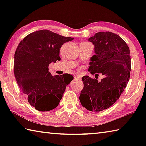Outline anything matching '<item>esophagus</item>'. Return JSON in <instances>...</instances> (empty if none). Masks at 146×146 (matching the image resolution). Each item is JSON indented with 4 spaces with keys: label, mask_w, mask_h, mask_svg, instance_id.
I'll return each mask as SVG.
<instances>
[{
    "label": "esophagus",
    "mask_w": 146,
    "mask_h": 146,
    "mask_svg": "<svg viewBox=\"0 0 146 146\" xmlns=\"http://www.w3.org/2000/svg\"><path fill=\"white\" fill-rule=\"evenodd\" d=\"M74 78H75V79H80V77L78 75H75L74 76Z\"/></svg>",
    "instance_id": "esophagus-1"
}]
</instances>
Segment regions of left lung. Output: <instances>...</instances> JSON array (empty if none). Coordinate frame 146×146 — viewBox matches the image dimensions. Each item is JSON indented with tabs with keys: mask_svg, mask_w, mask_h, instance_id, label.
<instances>
[{
	"mask_svg": "<svg viewBox=\"0 0 146 146\" xmlns=\"http://www.w3.org/2000/svg\"><path fill=\"white\" fill-rule=\"evenodd\" d=\"M88 40L95 46L88 71L91 75L102 73L98 82L88 76L82 78L84 88L79 97L86 110L98 112L117 102L126 87L131 71L130 50L123 39L112 32H98Z\"/></svg>",
	"mask_w": 146,
	"mask_h": 146,
	"instance_id": "1",
	"label": "left lung"
}]
</instances>
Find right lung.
Returning a JSON list of instances; mask_svg holds the SVG:
<instances>
[{"label": "right lung", "mask_w": 146, "mask_h": 146, "mask_svg": "<svg viewBox=\"0 0 146 146\" xmlns=\"http://www.w3.org/2000/svg\"><path fill=\"white\" fill-rule=\"evenodd\" d=\"M73 38L42 29L27 35L15 53L14 74L17 82L31 106L40 111L57 107L66 86L73 76L70 74L52 76L49 64L60 60V48Z\"/></svg>", "instance_id": "1"}]
</instances>
